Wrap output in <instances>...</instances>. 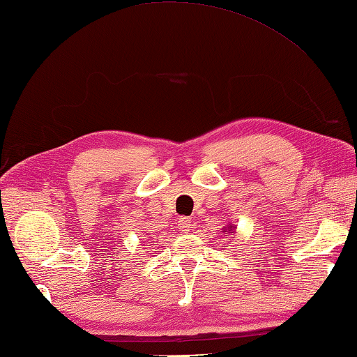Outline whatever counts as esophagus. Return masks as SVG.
I'll list each match as a JSON object with an SVG mask.
<instances>
[{"instance_id": "obj_1", "label": "esophagus", "mask_w": 357, "mask_h": 357, "mask_svg": "<svg viewBox=\"0 0 357 357\" xmlns=\"http://www.w3.org/2000/svg\"><path fill=\"white\" fill-rule=\"evenodd\" d=\"M190 226H192V222H190V218H187V217H181L179 220H178V228L181 229V231H190Z\"/></svg>"}]
</instances>
